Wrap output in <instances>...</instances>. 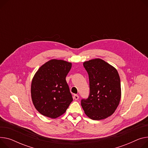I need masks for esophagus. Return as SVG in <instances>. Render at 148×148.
I'll use <instances>...</instances> for the list:
<instances>
[{"instance_id": "obj_1", "label": "esophagus", "mask_w": 148, "mask_h": 148, "mask_svg": "<svg viewBox=\"0 0 148 148\" xmlns=\"http://www.w3.org/2000/svg\"><path fill=\"white\" fill-rule=\"evenodd\" d=\"M73 97L75 100H78V98H79V96H78V95H74Z\"/></svg>"}]
</instances>
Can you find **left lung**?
<instances>
[{"label": "left lung", "instance_id": "obj_1", "mask_svg": "<svg viewBox=\"0 0 148 148\" xmlns=\"http://www.w3.org/2000/svg\"><path fill=\"white\" fill-rule=\"evenodd\" d=\"M88 74L90 95L81 105L86 115L94 120L105 119L114 114L121 95L120 76L116 68L99 58L83 63Z\"/></svg>", "mask_w": 148, "mask_h": 148}]
</instances>
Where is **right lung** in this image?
<instances>
[{
	"label": "right lung",
	"mask_w": 148,
	"mask_h": 148,
	"mask_svg": "<svg viewBox=\"0 0 148 148\" xmlns=\"http://www.w3.org/2000/svg\"><path fill=\"white\" fill-rule=\"evenodd\" d=\"M72 64L51 60L39 68L32 82L31 95L36 109L44 116L56 119L64 114L73 101L65 78Z\"/></svg>",
	"instance_id": "obj_1"
}]
</instances>
